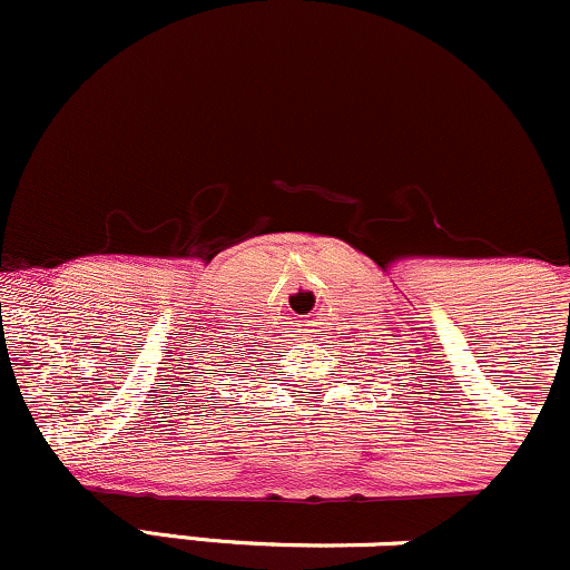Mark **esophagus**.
<instances>
[{
  "label": "esophagus",
  "instance_id": "34e87169",
  "mask_svg": "<svg viewBox=\"0 0 570 570\" xmlns=\"http://www.w3.org/2000/svg\"><path fill=\"white\" fill-rule=\"evenodd\" d=\"M311 327V322H305V330H308Z\"/></svg>",
  "mask_w": 570,
  "mask_h": 570
}]
</instances>
